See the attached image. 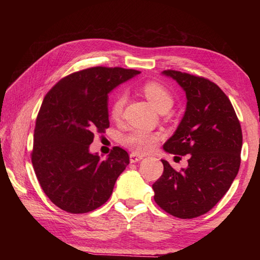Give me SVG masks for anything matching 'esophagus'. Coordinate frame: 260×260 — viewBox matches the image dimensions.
Instances as JSON below:
<instances>
[{"mask_svg": "<svg viewBox=\"0 0 260 260\" xmlns=\"http://www.w3.org/2000/svg\"><path fill=\"white\" fill-rule=\"evenodd\" d=\"M141 159H142V156H140V155H136V153H131L129 155V160H131V162H138V161H140Z\"/></svg>", "mask_w": 260, "mask_h": 260, "instance_id": "34e87169", "label": "esophagus"}]
</instances>
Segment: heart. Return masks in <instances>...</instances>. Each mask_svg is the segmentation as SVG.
Segmentation results:
<instances>
[{"mask_svg": "<svg viewBox=\"0 0 260 260\" xmlns=\"http://www.w3.org/2000/svg\"><path fill=\"white\" fill-rule=\"evenodd\" d=\"M143 94L149 100V102L152 104L158 112L162 111V110H170L173 104L172 95L170 91L166 89L164 86L160 83L150 81L147 82L146 85L142 87ZM126 102V94L124 91H119L117 94L116 99H114L113 103L111 105V117L113 119H119L122 109ZM158 141V135L155 133H150V132L142 131V129H132L128 133L125 134L121 138L122 146L128 148L135 153H146L151 151L153 148L156 147Z\"/></svg>", "mask_w": 260, "mask_h": 260, "instance_id": "1", "label": "heart"}]
</instances>
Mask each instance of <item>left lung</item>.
<instances>
[{"mask_svg": "<svg viewBox=\"0 0 260 260\" xmlns=\"http://www.w3.org/2000/svg\"><path fill=\"white\" fill-rule=\"evenodd\" d=\"M182 88L186 111L174 134L164 143L173 155H190L177 172L161 159L164 172L152 184L156 203L182 219L210 211L231 188L241 162L242 129L226 94L208 79L173 70L161 72Z\"/></svg>", "mask_w": 260, "mask_h": 260, "instance_id": "left-lung-1", "label": "left lung"}]
</instances>
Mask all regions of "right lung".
<instances>
[{"label": "right lung", "mask_w": 260, "mask_h": 260, "mask_svg": "<svg viewBox=\"0 0 260 260\" xmlns=\"http://www.w3.org/2000/svg\"><path fill=\"white\" fill-rule=\"evenodd\" d=\"M139 73L90 68L63 78L48 91L35 124L32 164L43 191L59 209L90 212L111 196L128 165V153L114 147L102 160L89 146L96 131L110 126V91Z\"/></svg>", "instance_id": "obj_1"}]
</instances>
